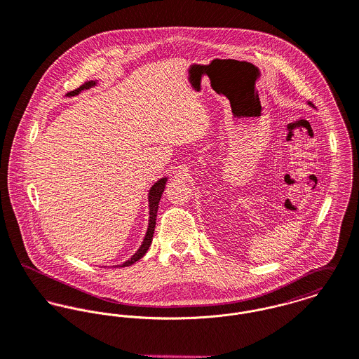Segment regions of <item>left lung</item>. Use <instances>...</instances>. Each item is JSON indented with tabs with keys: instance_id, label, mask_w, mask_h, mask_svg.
<instances>
[{
	"instance_id": "1",
	"label": "left lung",
	"mask_w": 359,
	"mask_h": 359,
	"mask_svg": "<svg viewBox=\"0 0 359 359\" xmlns=\"http://www.w3.org/2000/svg\"><path fill=\"white\" fill-rule=\"evenodd\" d=\"M309 106H310V107H314V106H313V104H311V103H310V102H309Z\"/></svg>"
}]
</instances>
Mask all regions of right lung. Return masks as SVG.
I'll return each mask as SVG.
<instances>
[{"instance_id": "right-lung-1", "label": "right lung", "mask_w": 359, "mask_h": 359, "mask_svg": "<svg viewBox=\"0 0 359 359\" xmlns=\"http://www.w3.org/2000/svg\"><path fill=\"white\" fill-rule=\"evenodd\" d=\"M97 85V81H89V82H85L83 85H81L79 89L70 92L69 95L70 96H77L80 95L82 90H86V89H90L93 86ZM166 182H168V176L165 177H161L158 179L153 186L151 189L149 190V227H147V231H146V236L143 238V242L140 245V248L135 252V255L128 259L126 262H123L120 266L117 267H128L130 264H133L135 262L140 260L146 252L149 250L150 245H151V241H153V234H154V230H156V220H157V212H158V205H160V199L162 197V193L165 190V186H166Z\"/></svg>"}]
</instances>
